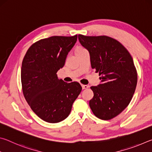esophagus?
I'll return each instance as SVG.
<instances>
[{
	"label": "esophagus",
	"instance_id": "1",
	"mask_svg": "<svg viewBox=\"0 0 152 152\" xmlns=\"http://www.w3.org/2000/svg\"><path fill=\"white\" fill-rule=\"evenodd\" d=\"M82 89H86V88H88V87H89V86H88V85H84V84H82Z\"/></svg>",
	"mask_w": 152,
	"mask_h": 152
}]
</instances>
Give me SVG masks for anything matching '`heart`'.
Wrapping results in <instances>:
<instances>
[{"label": "heart", "instance_id": "obj_1", "mask_svg": "<svg viewBox=\"0 0 152 152\" xmlns=\"http://www.w3.org/2000/svg\"><path fill=\"white\" fill-rule=\"evenodd\" d=\"M85 50V49H84L83 48L78 47V48H76V52H77V51H83V50Z\"/></svg>", "mask_w": 152, "mask_h": 152}]
</instances>
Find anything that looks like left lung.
Wrapping results in <instances>:
<instances>
[{
  "mask_svg": "<svg viewBox=\"0 0 152 152\" xmlns=\"http://www.w3.org/2000/svg\"><path fill=\"white\" fill-rule=\"evenodd\" d=\"M80 44L88 51L91 67L101 76V83L91 86L89 101L95 116L109 120L119 115L132 101L137 82V70L127 49L108 36L78 35Z\"/></svg>",
  "mask_w": 152,
  "mask_h": 152,
  "instance_id": "8db88e82",
  "label": "left lung"
}]
</instances>
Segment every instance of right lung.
Returning a JSON list of instances; mask_svg holds the SVG:
<instances>
[{
  "label": "right lung",
  "instance_id": "add662e5",
  "mask_svg": "<svg viewBox=\"0 0 152 152\" xmlns=\"http://www.w3.org/2000/svg\"><path fill=\"white\" fill-rule=\"evenodd\" d=\"M76 41L77 35L41 39L31 46L23 60L20 76L25 99L33 111L46 122L56 123L66 119L82 91L78 82L67 83L56 74Z\"/></svg>",
  "mask_w": 152,
  "mask_h": 152
}]
</instances>
